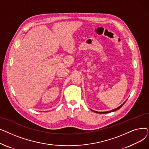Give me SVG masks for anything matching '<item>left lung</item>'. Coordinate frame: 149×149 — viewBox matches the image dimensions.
Returning <instances> with one entry per match:
<instances>
[{
  "label": "left lung",
  "instance_id": "obj_1",
  "mask_svg": "<svg viewBox=\"0 0 149 149\" xmlns=\"http://www.w3.org/2000/svg\"><path fill=\"white\" fill-rule=\"evenodd\" d=\"M125 102H126V101H125ZM125 102L123 103V104H122L120 106H119V107H118L117 108H116V109H113V110H112V111H107V112H97V111H93V112H96V113H110V112H114V111H117V110H118V109H120L123 106V104L125 103Z\"/></svg>",
  "mask_w": 149,
  "mask_h": 149
}]
</instances>
